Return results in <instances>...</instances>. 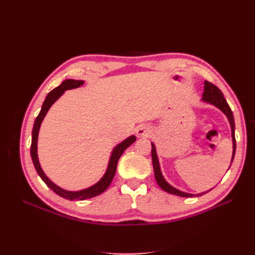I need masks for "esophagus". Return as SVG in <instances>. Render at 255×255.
Segmentation results:
<instances>
[{
    "instance_id": "obj_1",
    "label": "esophagus",
    "mask_w": 255,
    "mask_h": 255,
    "mask_svg": "<svg viewBox=\"0 0 255 255\" xmlns=\"http://www.w3.org/2000/svg\"><path fill=\"white\" fill-rule=\"evenodd\" d=\"M136 133L138 137H148L151 134V128L145 125L139 126L136 129Z\"/></svg>"
}]
</instances>
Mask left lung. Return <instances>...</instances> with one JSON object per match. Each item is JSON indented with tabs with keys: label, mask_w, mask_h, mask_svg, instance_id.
Masks as SVG:
<instances>
[{
	"label": "left lung",
	"mask_w": 255,
	"mask_h": 255,
	"mask_svg": "<svg viewBox=\"0 0 255 255\" xmlns=\"http://www.w3.org/2000/svg\"><path fill=\"white\" fill-rule=\"evenodd\" d=\"M201 101L207 104H211L215 107H217L218 110H220L223 114L226 115V117L229 120V123L231 126V135H232V142H233V152H232V158H231V164L234 159L235 156V150H236V141H235V123H234V117H233V113L231 111L229 104L227 103L225 97H223L222 92L220 91V89L218 87H216L215 85H213L212 83L205 81L204 82V91L202 95V99ZM152 145V150H151V154H152V164H153V169H154V175H155V180L158 184V186L165 190L166 192H169L171 195H175V196H180V197H184V198H191V197H200L206 192H208L210 190H212L213 188L208 189L204 192H200V194H189V192H185L182 191L180 189H177L175 187H173L172 185L169 184L166 179L164 177L163 173H161L160 170V166H159V160H158V156H157V152H156V148L155 144L153 142H151ZM231 167V165H230Z\"/></svg>",
	"instance_id": "left-lung-1"
}]
</instances>
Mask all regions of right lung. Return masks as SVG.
Segmentation results:
<instances>
[{
  "label": "right lung",
  "instance_id": "obj_1",
  "mask_svg": "<svg viewBox=\"0 0 255 255\" xmlns=\"http://www.w3.org/2000/svg\"><path fill=\"white\" fill-rule=\"evenodd\" d=\"M84 84V81H79V80H72V79H68L65 80L63 83H61L59 86L56 88H54L52 91H50L48 96L45 97L44 102L41 106V110L39 115L37 116V118L34 122V127H33V132H32V144H30V156H32L33 164L35 166V169L37 173L39 174L41 177V180L47 184V186L51 188L55 194L60 196L61 198H65L67 200H85V199H90L94 198L96 196L101 195L103 191L107 189V187L110 186L115 173H116V169H117V164L120 156L122 155V153L125 152L126 149H128V146L135 142L136 140V136L135 135H130L128 138H126L125 140L118 143L115 146L112 151L111 157L109 160V165H107L106 171L103 174V176L100 179L96 184L92 185V186H89L87 188H84L81 190H67L59 187L58 185L55 183H53L49 177L45 175L43 172L42 168L40 166L39 159H38V153H37V143H38V134H39V129L41 127V123L45 117V115L49 112L51 109V106L55 103L57 100L65 94L66 90L69 89H75L81 87Z\"/></svg>",
  "mask_w": 255,
  "mask_h": 255
}]
</instances>
